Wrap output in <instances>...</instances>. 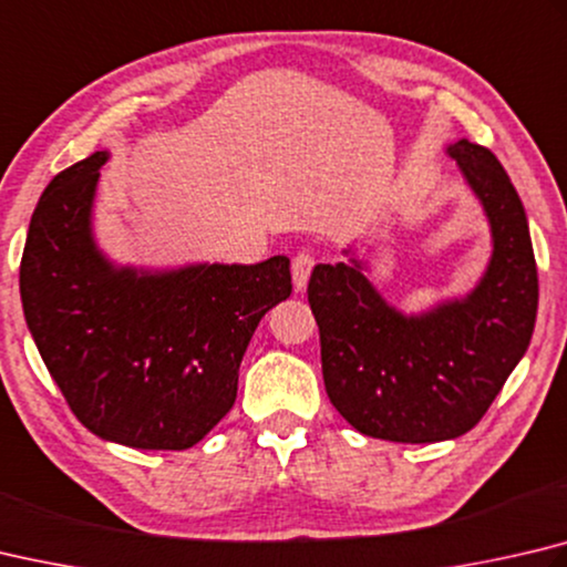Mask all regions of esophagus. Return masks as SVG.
Listing matches in <instances>:
<instances>
[{"label": "esophagus", "instance_id": "1", "mask_svg": "<svg viewBox=\"0 0 567 567\" xmlns=\"http://www.w3.org/2000/svg\"><path fill=\"white\" fill-rule=\"evenodd\" d=\"M312 267H315V257L302 250L295 255L292 260V282H295V290L297 292H305L307 290V282H310V275H312Z\"/></svg>", "mask_w": 567, "mask_h": 567}]
</instances>
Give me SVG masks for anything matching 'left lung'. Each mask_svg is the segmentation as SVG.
I'll use <instances>...</instances> for the list:
<instances>
[{"instance_id":"1","label":"left lung","mask_w":567,"mask_h":567,"mask_svg":"<svg viewBox=\"0 0 567 567\" xmlns=\"http://www.w3.org/2000/svg\"><path fill=\"white\" fill-rule=\"evenodd\" d=\"M463 183L488 220L491 257L478 282L424 312L386 302L372 250L349 245L344 262L317 265L310 307L322 342L327 396L359 434L436 444L478 424L530 344L538 270L526 208L488 148L449 143Z\"/></svg>"}]
</instances>
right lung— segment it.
Listing matches in <instances>:
<instances>
[{
    "mask_svg": "<svg viewBox=\"0 0 567 567\" xmlns=\"http://www.w3.org/2000/svg\"><path fill=\"white\" fill-rule=\"evenodd\" d=\"M109 151L61 171L37 203L19 267L29 332L71 411L99 439L143 451L198 444L238 396L257 324L292 292L290 260L121 265L94 205Z\"/></svg>",
    "mask_w": 567,
    "mask_h": 567,
    "instance_id": "obj_1",
    "label": "right lung"
}]
</instances>
